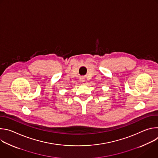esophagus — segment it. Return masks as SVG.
Instances as JSON below:
<instances>
[{
    "label": "esophagus",
    "instance_id": "obj_1",
    "mask_svg": "<svg viewBox=\"0 0 158 158\" xmlns=\"http://www.w3.org/2000/svg\"><path fill=\"white\" fill-rule=\"evenodd\" d=\"M81 81L82 82H84V81H85V80H84V78H81Z\"/></svg>",
    "mask_w": 158,
    "mask_h": 158
}]
</instances>
